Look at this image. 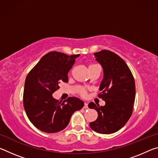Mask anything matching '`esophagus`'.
Listing matches in <instances>:
<instances>
[{
    "instance_id": "1",
    "label": "esophagus",
    "mask_w": 158,
    "mask_h": 158,
    "mask_svg": "<svg viewBox=\"0 0 158 158\" xmlns=\"http://www.w3.org/2000/svg\"><path fill=\"white\" fill-rule=\"evenodd\" d=\"M84 107L85 109H87L88 108V103L87 102H84Z\"/></svg>"
}]
</instances>
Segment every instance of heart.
I'll list each match as a JSON object with an SVG mask.
<instances>
[{"instance_id":"1","label":"heart","mask_w":158,"mask_h":158,"mask_svg":"<svg viewBox=\"0 0 158 158\" xmlns=\"http://www.w3.org/2000/svg\"><path fill=\"white\" fill-rule=\"evenodd\" d=\"M92 65H90L89 67L92 66ZM81 96H83V97H85V95H86V92H85V90H81Z\"/></svg>"}]
</instances>
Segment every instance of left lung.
Wrapping results in <instances>:
<instances>
[{
    "instance_id": "8db88e82",
    "label": "left lung",
    "mask_w": 158,
    "mask_h": 158,
    "mask_svg": "<svg viewBox=\"0 0 158 158\" xmlns=\"http://www.w3.org/2000/svg\"><path fill=\"white\" fill-rule=\"evenodd\" d=\"M94 56L103 69L102 93L98 96L105 101V105L89 104V107L98 114L90 127L96 132L107 135L121 129L130 119L135 100V83L130 69L119 56L108 50L96 52Z\"/></svg>"
}]
</instances>
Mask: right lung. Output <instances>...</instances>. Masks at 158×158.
Returning a JSON list of instances; mask_svg holds the SVG:
<instances>
[{"mask_svg": "<svg viewBox=\"0 0 158 158\" xmlns=\"http://www.w3.org/2000/svg\"><path fill=\"white\" fill-rule=\"evenodd\" d=\"M79 56L49 52L26 77L23 107L30 121L42 132L54 133L65 129L74 112L84 105L77 98L59 101L52 95L59 89L60 81H68V73Z\"/></svg>", "mask_w": 158, "mask_h": 158, "instance_id": "right-lung-1", "label": "right lung"}]
</instances>
